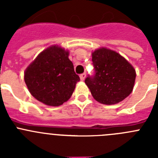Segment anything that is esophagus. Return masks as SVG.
<instances>
[{
	"mask_svg": "<svg viewBox=\"0 0 158 158\" xmlns=\"http://www.w3.org/2000/svg\"><path fill=\"white\" fill-rule=\"evenodd\" d=\"M85 77H86L85 73H82V74L80 75V78H81V81L85 80Z\"/></svg>",
	"mask_w": 158,
	"mask_h": 158,
	"instance_id": "1",
	"label": "esophagus"
}]
</instances>
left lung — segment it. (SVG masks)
I'll return each instance as SVG.
<instances>
[{"instance_id":"obj_1","label":"left lung","mask_w":158,"mask_h":158,"mask_svg":"<svg viewBox=\"0 0 158 158\" xmlns=\"http://www.w3.org/2000/svg\"><path fill=\"white\" fill-rule=\"evenodd\" d=\"M95 76L88 77L86 85L93 98L106 105L118 104L133 91L136 72L125 58L106 47L92 53Z\"/></svg>"}]
</instances>
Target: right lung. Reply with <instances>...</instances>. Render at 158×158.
Instances as JSON below:
<instances>
[{
	"mask_svg": "<svg viewBox=\"0 0 158 158\" xmlns=\"http://www.w3.org/2000/svg\"><path fill=\"white\" fill-rule=\"evenodd\" d=\"M69 54V51L60 46H51L25 69L24 81L29 92L46 105H62L70 98L80 81Z\"/></svg>",
	"mask_w": 158,
	"mask_h": 158,
	"instance_id": "right-lung-1",
	"label": "right lung"
}]
</instances>
